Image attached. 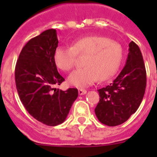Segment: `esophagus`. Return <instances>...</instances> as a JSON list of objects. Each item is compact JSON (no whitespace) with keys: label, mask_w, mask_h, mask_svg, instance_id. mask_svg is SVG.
<instances>
[{"label":"esophagus","mask_w":157,"mask_h":157,"mask_svg":"<svg viewBox=\"0 0 157 157\" xmlns=\"http://www.w3.org/2000/svg\"><path fill=\"white\" fill-rule=\"evenodd\" d=\"M87 91L86 90H82V89H79L78 90V93L80 95H83V94H86Z\"/></svg>","instance_id":"1"}]
</instances>
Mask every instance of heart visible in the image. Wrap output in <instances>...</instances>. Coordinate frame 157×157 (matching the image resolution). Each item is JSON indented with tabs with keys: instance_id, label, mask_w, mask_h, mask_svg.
I'll return each mask as SVG.
<instances>
[{
	"instance_id": "heart-1",
	"label": "heart",
	"mask_w": 157,
	"mask_h": 157,
	"mask_svg": "<svg viewBox=\"0 0 157 157\" xmlns=\"http://www.w3.org/2000/svg\"><path fill=\"white\" fill-rule=\"evenodd\" d=\"M76 54H86L83 60L85 67L71 72L67 81L71 86L83 88L98 79L106 81L114 76L121 65L124 50L110 38L85 36L76 40L72 46H58L54 52V63L62 71H70L75 64Z\"/></svg>"
}]
</instances>
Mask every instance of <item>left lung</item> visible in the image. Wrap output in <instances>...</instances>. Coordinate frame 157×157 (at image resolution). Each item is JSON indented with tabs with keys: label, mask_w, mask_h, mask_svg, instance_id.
Returning a JSON list of instances; mask_svg holds the SVG:
<instances>
[{
	"label": "left lung",
	"mask_w": 157,
	"mask_h": 157,
	"mask_svg": "<svg viewBox=\"0 0 157 157\" xmlns=\"http://www.w3.org/2000/svg\"><path fill=\"white\" fill-rule=\"evenodd\" d=\"M147 75L140 49L129 44L126 63L112 83L99 89V102L94 109L98 121L108 126L124 123L139 108L144 98Z\"/></svg>",
	"instance_id": "8db88e82"
}]
</instances>
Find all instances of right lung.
<instances>
[{
    "label": "right lung",
    "mask_w": 157,
    "mask_h": 157,
    "mask_svg": "<svg viewBox=\"0 0 157 157\" xmlns=\"http://www.w3.org/2000/svg\"><path fill=\"white\" fill-rule=\"evenodd\" d=\"M59 40L55 29H48L31 39L21 51L15 67L19 98L28 113L49 126L62 124L78 96L77 89L53 88L64 78L54 61Z\"/></svg>",
    "instance_id": "add662e5"
}]
</instances>
